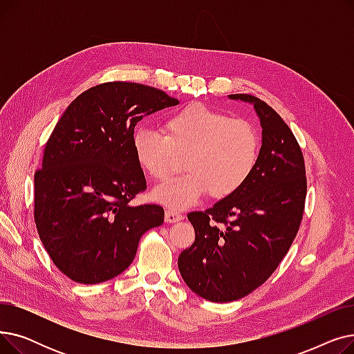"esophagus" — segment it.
<instances>
[{
	"instance_id": "34e87169",
	"label": "esophagus",
	"mask_w": 354,
	"mask_h": 354,
	"mask_svg": "<svg viewBox=\"0 0 354 354\" xmlns=\"http://www.w3.org/2000/svg\"><path fill=\"white\" fill-rule=\"evenodd\" d=\"M183 219V215L179 212H175L172 209H166L165 212V221L169 222V224H174V222H179Z\"/></svg>"
}]
</instances>
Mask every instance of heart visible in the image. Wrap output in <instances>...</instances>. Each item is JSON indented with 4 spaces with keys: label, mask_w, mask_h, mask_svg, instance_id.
<instances>
[{
    "label": "heart",
    "mask_w": 354,
    "mask_h": 354,
    "mask_svg": "<svg viewBox=\"0 0 354 354\" xmlns=\"http://www.w3.org/2000/svg\"><path fill=\"white\" fill-rule=\"evenodd\" d=\"M132 151L140 169L155 182H166L183 159L187 174L153 191L155 201L185 209L203 195L225 199L236 194L254 174L259 158V135L247 120L194 103L163 122V135L139 127Z\"/></svg>",
    "instance_id": "heart-1"
}]
</instances>
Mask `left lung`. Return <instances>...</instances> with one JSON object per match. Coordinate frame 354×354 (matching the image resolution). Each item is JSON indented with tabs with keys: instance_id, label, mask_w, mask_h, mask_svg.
Wrapping results in <instances>:
<instances>
[{
	"instance_id": "1",
	"label": "left lung",
	"mask_w": 354,
	"mask_h": 354,
	"mask_svg": "<svg viewBox=\"0 0 354 354\" xmlns=\"http://www.w3.org/2000/svg\"><path fill=\"white\" fill-rule=\"evenodd\" d=\"M230 99L254 104L263 127L258 163L236 194L188 214L195 241L178 258L183 281L214 303L243 299L268 280L299 232L307 194L303 152L281 116L255 96Z\"/></svg>"
}]
</instances>
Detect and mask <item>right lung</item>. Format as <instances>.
Wrapping results in <instances>:
<instances>
[{"instance_id":"1","label":"right lung","mask_w":354,"mask_h":354,"mask_svg":"<svg viewBox=\"0 0 354 354\" xmlns=\"http://www.w3.org/2000/svg\"><path fill=\"white\" fill-rule=\"evenodd\" d=\"M178 103L151 86L110 82L83 91L55 124L34 175V221L70 280H111L132 264L140 236L163 224L162 207L129 203L146 189L132 136L143 116Z\"/></svg>"}]
</instances>
